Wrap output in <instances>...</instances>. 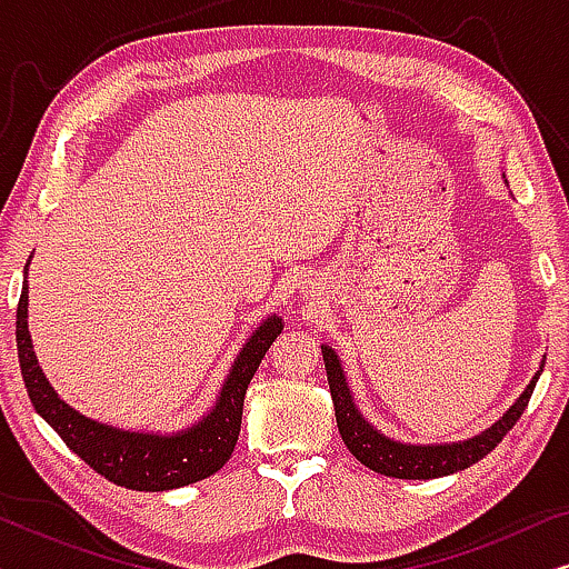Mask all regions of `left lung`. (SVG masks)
<instances>
[{
	"instance_id": "left-lung-1",
	"label": "left lung",
	"mask_w": 569,
	"mask_h": 569,
	"mask_svg": "<svg viewBox=\"0 0 569 569\" xmlns=\"http://www.w3.org/2000/svg\"><path fill=\"white\" fill-rule=\"evenodd\" d=\"M323 349V362H326V376H329V388H331V401L333 411H337V427L341 440L349 448L357 461L368 466V469L383 473V477H396V479H438L448 477V473H456L461 469H469L471 463H477L485 458L489 450L497 448L505 435L512 430V425L518 422L520 415H523L528 407V399H531L536 380H539L541 370L536 372L531 383L520 399L512 403L508 415H505L500 422L489 427L487 432L477 435V438L466 442H453V446H403V442L388 440L386 435L365 422L360 411L355 409L352 393H349L345 372H341V365L333 355V349Z\"/></svg>"
}]
</instances>
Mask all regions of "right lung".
I'll return each instance as SVG.
<instances>
[{"instance_id":"add662e5","label":"right lung","mask_w":569,"mask_h":569,"mask_svg":"<svg viewBox=\"0 0 569 569\" xmlns=\"http://www.w3.org/2000/svg\"><path fill=\"white\" fill-rule=\"evenodd\" d=\"M28 274V271H26ZM282 333V318L271 316L248 339L243 352L232 365L224 380L220 399L209 417L178 435H142L121 432L108 425L77 415L72 407L53 393L49 380L38 368L28 333V282H22L18 302V357L20 372L26 380L30 403L49 422L67 448L82 458L92 471L113 485L137 489V492H166V489L186 487L220 471L230 461L240 435L243 419V399L248 383L259 370L271 341Z\"/></svg>"}]
</instances>
